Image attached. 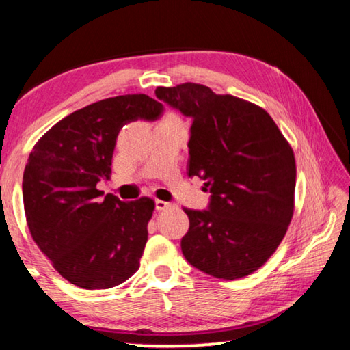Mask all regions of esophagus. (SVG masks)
I'll return each mask as SVG.
<instances>
[{"instance_id":"obj_1","label":"esophagus","mask_w":350,"mask_h":350,"mask_svg":"<svg viewBox=\"0 0 350 350\" xmlns=\"http://www.w3.org/2000/svg\"><path fill=\"white\" fill-rule=\"evenodd\" d=\"M154 206H156L157 211H162V210H167L168 206H171L170 202H165V200H154Z\"/></svg>"}]
</instances>
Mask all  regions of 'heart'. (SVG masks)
<instances>
[{
    "mask_svg": "<svg viewBox=\"0 0 350 350\" xmlns=\"http://www.w3.org/2000/svg\"><path fill=\"white\" fill-rule=\"evenodd\" d=\"M168 118H176V120H179V118H177V117H174V116H170Z\"/></svg>",
    "mask_w": 350,
    "mask_h": 350,
    "instance_id": "b5f03b06",
    "label": "heart"
}]
</instances>
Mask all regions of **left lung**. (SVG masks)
<instances>
[{"label": "left lung", "mask_w": 350, "mask_h": 350, "mask_svg": "<svg viewBox=\"0 0 350 350\" xmlns=\"http://www.w3.org/2000/svg\"><path fill=\"white\" fill-rule=\"evenodd\" d=\"M156 97L193 120L188 176L210 187L206 210L183 208L189 228L180 241L188 264L236 280L273 253L293 216L296 165L276 123L259 106L210 88L183 83Z\"/></svg>", "instance_id": "8db88e82"}]
</instances>
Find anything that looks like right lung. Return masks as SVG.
<instances>
[{"label": "right lung", "mask_w": 350, "mask_h": 350, "mask_svg": "<svg viewBox=\"0 0 350 350\" xmlns=\"http://www.w3.org/2000/svg\"><path fill=\"white\" fill-rule=\"evenodd\" d=\"M162 114L163 105L145 94L100 100L64 117L33 146L23 174L29 230L74 286L111 288L139 270L154 202L103 198L97 183L109 179L120 129Z\"/></svg>", "instance_id": "add662e5"}]
</instances>
